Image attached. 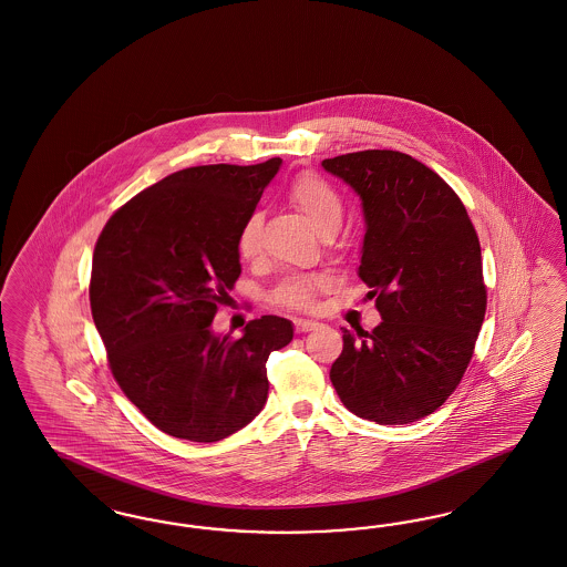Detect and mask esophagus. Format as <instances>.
I'll return each mask as SVG.
<instances>
[{
    "mask_svg": "<svg viewBox=\"0 0 567 567\" xmlns=\"http://www.w3.org/2000/svg\"><path fill=\"white\" fill-rule=\"evenodd\" d=\"M317 327V320H310V318H295V331H297V333H308V331H315Z\"/></svg>",
    "mask_w": 567,
    "mask_h": 567,
    "instance_id": "34e87169",
    "label": "esophagus"
}]
</instances>
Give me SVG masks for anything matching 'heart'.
<instances>
[{
  "label": "heart",
  "mask_w": 567,
  "mask_h": 567,
  "mask_svg": "<svg viewBox=\"0 0 567 567\" xmlns=\"http://www.w3.org/2000/svg\"><path fill=\"white\" fill-rule=\"evenodd\" d=\"M289 200L297 206L306 219L315 226L318 234L338 231L341 224L340 196L338 192L320 179L318 175L306 173L299 175L289 187ZM259 229L261 217L257 213L249 215L236 236V250L243 259H252L259 252ZM329 287L327 274H297L285 278L272 291V301L285 308H310L315 303V297Z\"/></svg>",
  "instance_id": "1"
}]
</instances>
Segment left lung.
<instances>
[{"label":"left lung","instance_id":"left-lung-1","mask_svg":"<svg viewBox=\"0 0 567 567\" xmlns=\"http://www.w3.org/2000/svg\"><path fill=\"white\" fill-rule=\"evenodd\" d=\"M363 204L359 276L382 322L343 331L331 367L341 403L378 424L441 408L473 359L485 318L481 245L452 187L408 154L367 150L322 159Z\"/></svg>","mask_w":567,"mask_h":567}]
</instances>
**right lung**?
<instances>
[{"mask_svg":"<svg viewBox=\"0 0 567 567\" xmlns=\"http://www.w3.org/2000/svg\"><path fill=\"white\" fill-rule=\"evenodd\" d=\"M282 159L183 168L115 210L92 255L91 308L115 382L162 432L215 443L268 399L266 363L293 340L287 318L215 333L243 272L236 236Z\"/></svg>","mask_w":567,"mask_h":567,"instance_id":"add662e5","label":"right lung"}]
</instances>
